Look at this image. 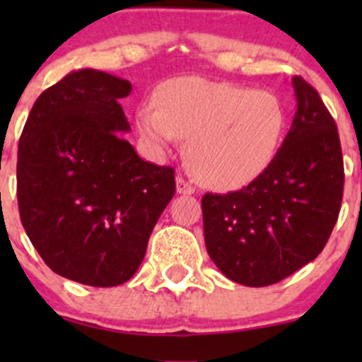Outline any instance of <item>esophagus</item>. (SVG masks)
Wrapping results in <instances>:
<instances>
[{
    "label": "esophagus",
    "instance_id": "1",
    "mask_svg": "<svg viewBox=\"0 0 362 362\" xmlns=\"http://www.w3.org/2000/svg\"><path fill=\"white\" fill-rule=\"evenodd\" d=\"M177 192H178V194L191 196V194H194V187H192V185L189 184L187 180H185V178L178 177L177 178Z\"/></svg>",
    "mask_w": 362,
    "mask_h": 362
}]
</instances>
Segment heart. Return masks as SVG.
<instances>
[{"label":"heart","mask_w":362,"mask_h":362,"mask_svg":"<svg viewBox=\"0 0 362 362\" xmlns=\"http://www.w3.org/2000/svg\"><path fill=\"white\" fill-rule=\"evenodd\" d=\"M286 108L266 90L184 76L164 82L158 103L136 110L144 140L170 148L187 138L185 159L202 184L217 191L243 187L264 173L286 131Z\"/></svg>","instance_id":"b5f03b06"}]
</instances>
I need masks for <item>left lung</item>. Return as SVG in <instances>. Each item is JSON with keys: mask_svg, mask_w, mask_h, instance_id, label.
I'll list each match as a JSON object with an SVG mask.
<instances>
[{"mask_svg": "<svg viewBox=\"0 0 362 362\" xmlns=\"http://www.w3.org/2000/svg\"><path fill=\"white\" fill-rule=\"evenodd\" d=\"M293 87V126L264 173L242 191L202 199L208 255L247 287L272 286L313 261L341 204L337 124L310 83L294 76Z\"/></svg>", "mask_w": 362, "mask_h": 362, "instance_id": "obj_1", "label": "left lung"}]
</instances>
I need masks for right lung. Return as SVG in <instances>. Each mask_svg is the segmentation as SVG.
Instances as JSON below:
<instances>
[{"mask_svg": "<svg viewBox=\"0 0 362 362\" xmlns=\"http://www.w3.org/2000/svg\"><path fill=\"white\" fill-rule=\"evenodd\" d=\"M131 83L82 68L43 90L17 154L21 221L57 275L93 287L127 282L175 194V171L144 160L119 133Z\"/></svg>", "mask_w": 362, "mask_h": 362, "instance_id": "add662e5", "label": "right lung"}]
</instances>
